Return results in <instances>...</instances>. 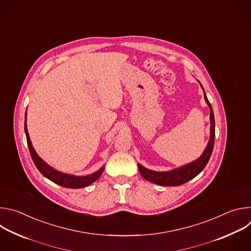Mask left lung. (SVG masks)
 Listing matches in <instances>:
<instances>
[{
	"label": "left lung",
	"mask_w": 251,
	"mask_h": 251,
	"mask_svg": "<svg viewBox=\"0 0 251 251\" xmlns=\"http://www.w3.org/2000/svg\"><path fill=\"white\" fill-rule=\"evenodd\" d=\"M200 82V81H199ZM201 88L203 89L202 85L201 84ZM204 91V90H203ZM204 95V100L207 103L209 107V119H210V137L209 141L207 143V146L205 147L203 153L201 156L197 159L196 161L189 163L185 166H182L180 168H176L168 172H156L149 170L145 167H143L142 165L138 164V169L141 174V176L145 178V180L156 184L160 186H165V187H176V186H181L187 182H189L192 178L197 176L206 166L212 150H213V144H214V132H216V126H214V116H213V111H212V107L205 95Z\"/></svg>",
	"instance_id": "left-lung-1"
}]
</instances>
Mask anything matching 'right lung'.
Listing matches in <instances>:
<instances>
[{
	"label": "right lung",
	"instance_id": "obj_1",
	"mask_svg": "<svg viewBox=\"0 0 251 251\" xmlns=\"http://www.w3.org/2000/svg\"><path fill=\"white\" fill-rule=\"evenodd\" d=\"M25 136H26L28 150H29L31 159H32L35 167H37L38 170L51 182H53L61 187L68 188V189H80V188H84V187L91 185L96 180H98L100 176L102 175V173L104 171V167H102L97 172H95L91 175L74 176V175L58 172L55 169H53L52 167L49 166L37 153H35V151L31 145V142H30V139H29V136L27 133V128H26V112H25Z\"/></svg>",
	"mask_w": 251,
	"mask_h": 251
}]
</instances>
